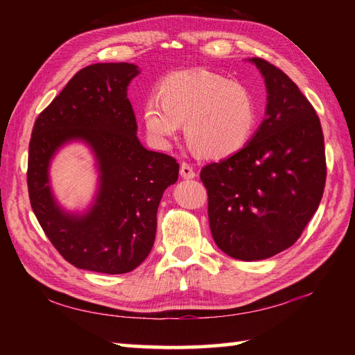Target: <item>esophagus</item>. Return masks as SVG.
Here are the masks:
<instances>
[{
	"label": "esophagus",
	"instance_id": "obj_1",
	"mask_svg": "<svg viewBox=\"0 0 355 355\" xmlns=\"http://www.w3.org/2000/svg\"><path fill=\"white\" fill-rule=\"evenodd\" d=\"M180 175H182L186 180H191V178H195V175H197V173H195L193 168H192L189 163L183 162L182 164H180Z\"/></svg>",
	"mask_w": 355,
	"mask_h": 355
}]
</instances>
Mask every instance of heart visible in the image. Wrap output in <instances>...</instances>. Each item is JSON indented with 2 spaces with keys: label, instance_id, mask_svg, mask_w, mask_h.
<instances>
[{
  "label": "heart",
  "instance_id": "1",
  "mask_svg": "<svg viewBox=\"0 0 355 355\" xmlns=\"http://www.w3.org/2000/svg\"><path fill=\"white\" fill-rule=\"evenodd\" d=\"M143 103L141 120L150 140L166 146L186 122V137L198 154L225 158L247 146L258 122L250 89L212 71H180Z\"/></svg>",
  "mask_w": 355,
  "mask_h": 355
}]
</instances>
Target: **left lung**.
<instances>
[{
    "label": "left lung",
    "mask_w": 355,
    "mask_h": 355,
    "mask_svg": "<svg viewBox=\"0 0 355 355\" xmlns=\"http://www.w3.org/2000/svg\"><path fill=\"white\" fill-rule=\"evenodd\" d=\"M267 87L266 119L244 149L206 164L215 244L241 261L284 252L318 210L327 180L320 120L297 85L266 59L252 58Z\"/></svg>",
    "instance_id": "obj_1"
}]
</instances>
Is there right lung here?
Here are the masks:
<instances>
[{
    "mask_svg": "<svg viewBox=\"0 0 355 355\" xmlns=\"http://www.w3.org/2000/svg\"><path fill=\"white\" fill-rule=\"evenodd\" d=\"M139 67L93 64L78 71L37 116L28 145L30 205L45 235L65 261L97 273L122 275L146 259L154 245L157 209L178 180L173 157L148 150L126 97ZM94 150L100 187L85 214L65 213L52 197L49 162L65 142Z\"/></svg>",
    "mask_w": 355,
    "mask_h": 355,
    "instance_id": "add662e5",
    "label": "right lung"
}]
</instances>
